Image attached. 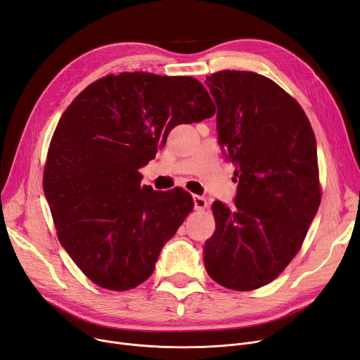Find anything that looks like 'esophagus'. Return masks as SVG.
Returning a JSON list of instances; mask_svg holds the SVG:
<instances>
[{
	"instance_id": "1",
	"label": "esophagus",
	"mask_w": 360,
	"mask_h": 360,
	"mask_svg": "<svg viewBox=\"0 0 360 360\" xmlns=\"http://www.w3.org/2000/svg\"><path fill=\"white\" fill-rule=\"evenodd\" d=\"M193 201H194V207L197 210H202L207 207V200L201 195H193Z\"/></svg>"
}]
</instances>
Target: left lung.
Returning a JSON list of instances; mask_svg holds the SVG:
<instances>
[{"label": "left lung", "mask_w": 360, "mask_h": 360, "mask_svg": "<svg viewBox=\"0 0 360 360\" xmlns=\"http://www.w3.org/2000/svg\"><path fill=\"white\" fill-rule=\"evenodd\" d=\"M205 84L238 190L233 207L212 205L216 231L204 243V266L224 288L254 290L288 267L318 212L316 140L304 109L264 75L224 70Z\"/></svg>", "instance_id": "obj_1"}]
</instances>
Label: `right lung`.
I'll use <instances>...</instances> for the list:
<instances>
[{"mask_svg": "<svg viewBox=\"0 0 360 360\" xmlns=\"http://www.w3.org/2000/svg\"><path fill=\"white\" fill-rule=\"evenodd\" d=\"M214 110L198 80L136 71L91 83L63 113L44 193L63 248L98 286L122 292L153 273L194 202L181 188L141 186L139 169L174 127Z\"/></svg>", "mask_w": 360, "mask_h": 360, "instance_id": "1", "label": "right lung"}]
</instances>
